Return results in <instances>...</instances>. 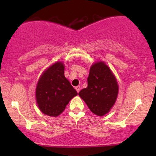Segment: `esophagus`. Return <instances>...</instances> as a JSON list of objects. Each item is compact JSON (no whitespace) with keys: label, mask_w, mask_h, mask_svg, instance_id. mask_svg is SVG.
Listing matches in <instances>:
<instances>
[{"label":"esophagus","mask_w":156,"mask_h":156,"mask_svg":"<svg viewBox=\"0 0 156 156\" xmlns=\"http://www.w3.org/2000/svg\"><path fill=\"white\" fill-rule=\"evenodd\" d=\"M76 89L77 91V92H80V87H79V86H78V87H76Z\"/></svg>","instance_id":"34e87169"}]
</instances>
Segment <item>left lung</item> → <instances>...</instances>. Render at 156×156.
<instances>
[{"label": "left lung", "mask_w": 156, "mask_h": 156, "mask_svg": "<svg viewBox=\"0 0 156 156\" xmlns=\"http://www.w3.org/2000/svg\"><path fill=\"white\" fill-rule=\"evenodd\" d=\"M88 86L78 93L90 111L98 116L108 114L117 101L119 86L117 78L103 61L91 66Z\"/></svg>", "instance_id": "obj_1"}]
</instances>
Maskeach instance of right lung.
<instances>
[{
    "mask_svg": "<svg viewBox=\"0 0 156 156\" xmlns=\"http://www.w3.org/2000/svg\"><path fill=\"white\" fill-rule=\"evenodd\" d=\"M78 94L64 76V64L56 62L42 73L36 87V101L39 110L50 117H57Z\"/></svg>",
    "mask_w": 156,
    "mask_h": 156,
    "instance_id": "1",
    "label": "right lung"
}]
</instances>
